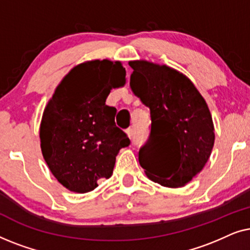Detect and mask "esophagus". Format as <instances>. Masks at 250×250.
<instances>
[{"label":"esophagus","mask_w":250,"mask_h":250,"mask_svg":"<svg viewBox=\"0 0 250 250\" xmlns=\"http://www.w3.org/2000/svg\"><path fill=\"white\" fill-rule=\"evenodd\" d=\"M126 135L128 136V139H132L133 138V128H127L126 129Z\"/></svg>","instance_id":"esophagus-1"}]
</instances>
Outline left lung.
<instances>
[{"mask_svg": "<svg viewBox=\"0 0 250 250\" xmlns=\"http://www.w3.org/2000/svg\"><path fill=\"white\" fill-rule=\"evenodd\" d=\"M132 91L150 108L151 133L139 152L140 165L153 182L181 188L209 159L215 133L209 108L186 75L166 64L129 61ZM178 156L174 162L173 156Z\"/></svg>", "mask_w": 250, "mask_h": 250, "instance_id": "1", "label": "left lung"}]
</instances>
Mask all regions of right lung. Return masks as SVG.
Listing matches in <instances>:
<instances>
[{
	"label": "right lung",
	"mask_w": 250,
	"mask_h": 250,
	"mask_svg": "<svg viewBox=\"0 0 250 250\" xmlns=\"http://www.w3.org/2000/svg\"><path fill=\"white\" fill-rule=\"evenodd\" d=\"M121 61L91 60L70 69L54 90L40 125L41 150L58 182L76 193L109 179L119 150L129 139L115 124L116 108L105 104L111 88L124 86Z\"/></svg>",
	"instance_id": "right-lung-1"
}]
</instances>
